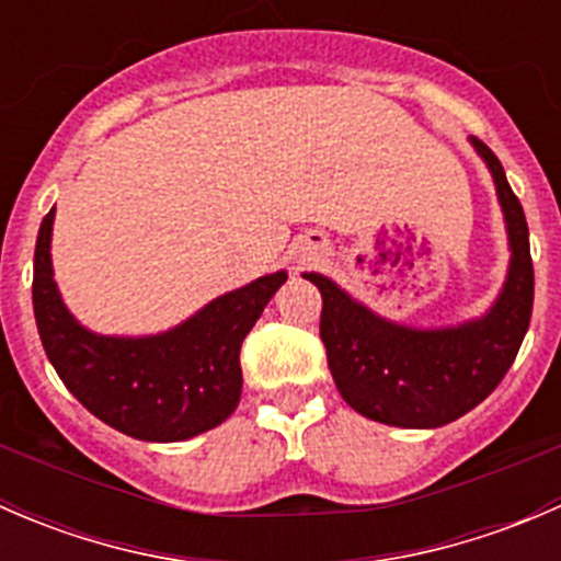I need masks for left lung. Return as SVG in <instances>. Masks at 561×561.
I'll use <instances>...</instances> for the list:
<instances>
[{
    "label": "left lung",
    "mask_w": 561,
    "mask_h": 561,
    "mask_svg": "<svg viewBox=\"0 0 561 561\" xmlns=\"http://www.w3.org/2000/svg\"><path fill=\"white\" fill-rule=\"evenodd\" d=\"M474 151L496 184L511 241V268L494 307L450 328L390 322L350 298L322 274H304L322 296L320 339L342 399L377 423L437 428L478 407L507 375L522 347L535 301V268L524 208L494 151L478 138Z\"/></svg>",
    "instance_id": "obj_1"
}]
</instances>
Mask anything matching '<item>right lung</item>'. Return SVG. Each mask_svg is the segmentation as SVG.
<instances>
[{"mask_svg": "<svg viewBox=\"0 0 561 561\" xmlns=\"http://www.w3.org/2000/svg\"><path fill=\"white\" fill-rule=\"evenodd\" d=\"M54 208L35 247L32 304L48 360L94 417L144 443H181L219 426L241 399V342L287 274L260 276L157 336H100L67 312L50 268Z\"/></svg>", "mask_w": 561, "mask_h": 561, "instance_id": "obj_1", "label": "right lung"}]
</instances>
